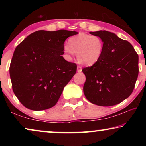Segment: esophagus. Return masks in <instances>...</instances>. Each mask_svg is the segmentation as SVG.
<instances>
[{
	"instance_id": "esophagus-1",
	"label": "esophagus",
	"mask_w": 146,
	"mask_h": 146,
	"mask_svg": "<svg viewBox=\"0 0 146 146\" xmlns=\"http://www.w3.org/2000/svg\"><path fill=\"white\" fill-rule=\"evenodd\" d=\"M82 70V68L80 66H77V71H78V72H81Z\"/></svg>"
}]
</instances>
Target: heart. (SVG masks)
<instances>
[{"mask_svg":"<svg viewBox=\"0 0 146 146\" xmlns=\"http://www.w3.org/2000/svg\"><path fill=\"white\" fill-rule=\"evenodd\" d=\"M104 48V43L99 36L80 33L69 39L68 45L64 46V52L69 58L75 53L79 63L92 66L100 60Z\"/></svg>","mask_w":146,"mask_h":146,"instance_id":"1","label":"heart"}]
</instances>
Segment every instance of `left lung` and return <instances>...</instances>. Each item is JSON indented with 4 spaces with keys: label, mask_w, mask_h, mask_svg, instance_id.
<instances>
[{
    "label": "left lung",
    "mask_w": 146,
    "mask_h": 146,
    "mask_svg": "<svg viewBox=\"0 0 146 146\" xmlns=\"http://www.w3.org/2000/svg\"><path fill=\"white\" fill-rule=\"evenodd\" d=\"M102 39L104 48L97 63L82 70L86 75L83 90L94 104L114 106L132 93L138 75V55L133 46L111 32H90Z\"/></svg>",
    "instance_id": "obj_1"
}]
</instances>
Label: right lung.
<instances>
[{"label": "right lung", "instance_id": "add662e5", "mask_svg": "<svg viewBox=\"0 0 146 146\" xmlns=\"http://www.w3.org/2000/svg\"><path fill=\"white\" fill-rule=\"evenodd\" d=\"M76 34L65 29L39 30L17 46L9 75L15 95L26 108L45 110L58 102L76 71V64L62 56L64 42Z\"/></svg>", "mask_w": 146, "mask_h": 146}]
</instances>
